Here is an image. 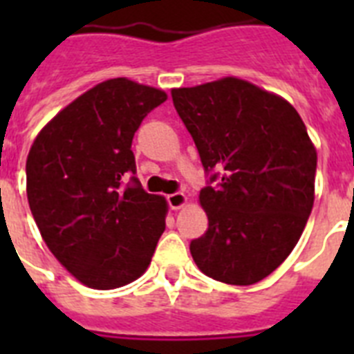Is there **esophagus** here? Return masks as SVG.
I'll use <instances>...</instances> for the list:
<instances>
[{"label": "esophagus", "instance_id": "obj_1", "mask_svg": "<svg viewBox=\"0 0 354 354\" xmlns=\"http://www.w3.org/2000/svg\"><path fill=\"white\" fill-rule=\"evenodd\" d=\"M167 200H168V205H170V209L177 211V209H180L186 205L187 196L184 195V193H171V195L167 196Z\"/></svg>", "mask_w": 354, "mask_h": 354}]
</instances>
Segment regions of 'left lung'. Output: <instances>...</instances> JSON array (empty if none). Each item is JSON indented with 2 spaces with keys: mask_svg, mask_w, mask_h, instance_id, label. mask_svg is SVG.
Listing matches in <instances>:
<instances>
[{
  "mask_svg": "<svg viewBox=\"0 0 354 354\" xmlns=\"http://www.w3.org/2000/svg\"><path fill=\"white\" fill-rule=\"evenodd\" d=\"M171 99L205 170L221 171L200 192L209 228L189 245L193 261L218 282H261L289 257L314 205L317 152L305 124L283 97L234 76Z\"/></svg>",
  "mask_w": 354,
  "mask_h": 354,
  "instance_id": "left-lung-1",
  "label": "left lung"
}]
</instances>
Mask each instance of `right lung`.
I'll return each mask as SVG.
<instances>
[{
    "instance_id": "add662e5",
    "label": "right lung",
    "mask_w": 354,
    "mask_h": 354,
    "mask_svg": "<svg viewBox=\"0 0 354 354\" xmlns=\"http://www.w3.org/2000/svg\"><path fill=\"white\" fill-rule=\"evenodd\" d=\"M162 90L115 77L95 84L42 127L26 159V195L44 243L92 289L142 277L165 232L168 204L138 179L131 150Z\"/></svg>"
}]
</instances>
